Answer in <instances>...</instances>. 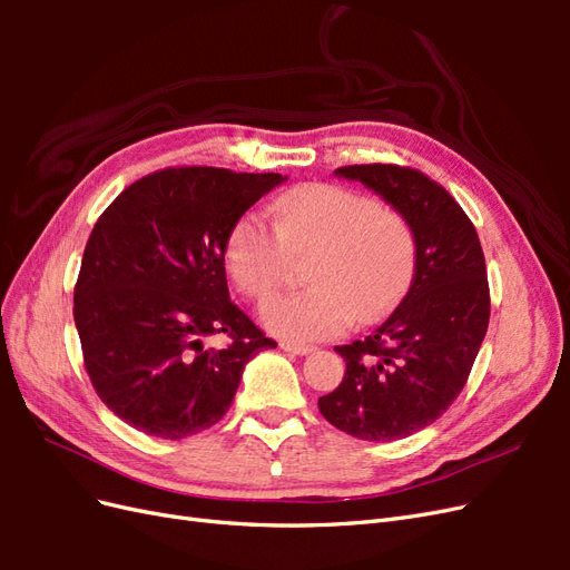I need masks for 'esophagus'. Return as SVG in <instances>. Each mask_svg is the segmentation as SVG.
Segmentation results:
<instances>
[{"label": "esophagus", "instance_id": "34e87169", "mask_svg": "<svg viewBox=\"0 0 570 570\" xmlns=\"http://www.w3.org/2000/svg\"><path fill=\"white\" fill-rule=\"evenodd\" d=\"M281 350H285V352H289V354H297V356H306V354H312L316 347L314 344H297V342H281Z\"/></svg>", "mask_w": 570, "mask_h": 570}]
</instances>
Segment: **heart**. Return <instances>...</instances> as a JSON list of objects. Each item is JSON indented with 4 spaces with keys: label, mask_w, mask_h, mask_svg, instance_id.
Instances as JSON below:
<instances>
[{
    "label": "heart",
    "mask_w": 570,
    "mask_h": 570,
    "mask_svg": "<svg viewBox=\"0 0 570 570\" xmlns=\"http://www.w3.org/2000/svg\"><path fill=\"white\" fill-rule=\"evenodd\" d=\"M275 228L258 212L235 223L226 264L237 287L264 299L281 285L285 249H312L306 281L262 306L266 331L287 342L335 337L356 321L383 316L404 295L416 245L406 220L356 189L314 183L273 204Z\"/></svg>",
    "instance_id": "obj_1"
}]
</instances>
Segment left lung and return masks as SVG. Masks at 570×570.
<instances>
[{
  "label": "left lung",
  "instance_id": "left-lung-1",
  "mask_svg": "<svg viewBox=\"0 0 570 570\" xmlns=\"http://www.w3.org/2000/svg\"><path fill=\"white\" fill-rule=\"evenodd\" d=\"M383 197L413 235L416 262L400 306L364 340L342 344V383L318 400L327 423L358 440L419 433L452 406L490 321V287L478 233L442 185L390 164L342 166Z\"/></svg>",
  "mask_w": 570,
  "mask_h": 570
}]
</instances>
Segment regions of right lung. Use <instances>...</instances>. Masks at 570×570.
<instances>
[{
	"instance_id": "1",
	"label": "right lung",
	"mask_w": 570,
	"mask_h": 570,
	"mask_svg": "<svg viewBox=\"0 0 570 570\" xmlns=\"http://www.w3.org/2000/svg\"><path fill=\"white\" fill-rule=\"evenodd\" d=\"M287 180L166 168L126 187L82 254L73 318L90 381L120 421L164 440L218 423L268 340L230 302L226 245L247 209ZM226 332V351L206 336Z\"/></svg>"
}]
</instances>
